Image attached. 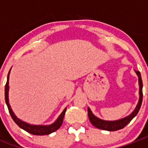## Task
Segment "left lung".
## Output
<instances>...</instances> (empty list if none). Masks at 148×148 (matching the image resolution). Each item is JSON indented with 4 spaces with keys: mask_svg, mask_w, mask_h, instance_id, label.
I'll return each instance as SVG.
<instances>
[{
    "mask_svg": "<svg viewBox=\"0 0 148 148\" xmlns=\"http://www.w3.org/2000/svg\"><path fill=\"white\" fill-rule=\"evenodd\" d=\"M136 71V74L138 75L139 77V85H140V99H139L138 104L136 106V108L133 112H132L130 115L127 116L125 118L118 121H104V120H101V119H98L97 117L94 115L92 113V111L89 108H88V115L89 121L94 126L100 129L103 130H107V131H117V130H121L124 127H125L127 125L130 123L131 120H132L134 117H135L137 114H138L140 108L141 107V103H142V100H143V82H142V79H141L140 73L139 71Z\"/></svg>",
    "mask_w": 148,
    "mask_h": 148,
    "instance_id": "8db88e82",
    "label": "left lung"
}]
</instances>
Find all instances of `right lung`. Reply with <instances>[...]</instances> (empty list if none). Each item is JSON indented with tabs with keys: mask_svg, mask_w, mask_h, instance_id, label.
Returning a JSON list of instances; mask_svg holds the SVG:
<instances>
[{
	"mask_svg": "<svg viewBox=\"0 0 148 148\" xmlns=\"http://www.w3.org/2000/svg\"><path fill=\"white\" fill-rule=\"evenodd\" d=\"M9 74L10 71L8 72V78H7V82H6V85H5V88H4V96H5V102H6V104L8 106V110H9V113L11 114V117L12 119L14 120V121L16 122V124L18 125V126L20 127L21 129L24 130L25 131H27L29 133H31L33 135H48V134H50L52 132L56 131L57 130H59L60 128V126L62 125L63 121V118H64V115H65L66 110V108L64 109L62 114H60V117L58 118V119L56 121V122H54L52 125H33L27 124L26 122L19 120L18 118H16V116L15 115V114L13 113L12 108L10 107L9 103H8V89H9V87H8V80H9Z\"/></svg>",
	"mask_w": 148,
	"mask_h": 148,
	"instance_id": "add662e5",
	"label": "right lung"
}]
</instances>
